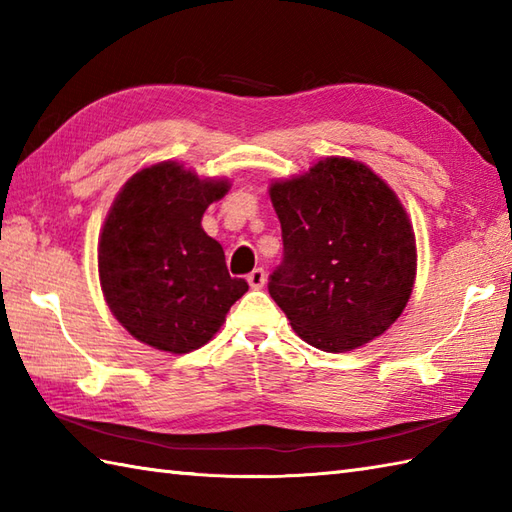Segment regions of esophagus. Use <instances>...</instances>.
I'll return each mask as SVG.
<instances>
[{
    "label": "esophagus",
    "instance_id": "1",
    "mask_svg": "<svg viewBox=\"0 0 512 512\" xmlns=\"http://www.w3.org/2000/svg\"><path fill=\"white\" fill-rule=\"evenodd\" d=\"M246 279H248V286L255 288V290L266 286V273H264V268H255L253 273H250Z\"/></svg>",
    "mask_w": 512,
    "mask_h": 512
}]
</instances>
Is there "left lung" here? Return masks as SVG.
Returning a JSON list of instances; mask_svg holds the SVG:
<instances>
[{
    "instance_id": "left-lung-1",
    "label": "left lung",
    "mask_w": 512,
    "mask_h": 512,
    "mask_svg": "<svg viewBox=\"0 0 512 512\" xmlns=\"http://www.w3.org/2000/svg\"><path fill=\"white\" fill-rule=\"evenodd\" d=\"M284 262L268 292L303 341L350 352L391 328L418 270L416 233L389 184L354 158L330 156L270 182Z\"/></svg>"
}]
</instances>
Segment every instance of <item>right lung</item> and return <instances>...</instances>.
Returning a JSON list of instances; mask_svg holds the SVG:
<instances>
[{"label": "right lung", "instance_id": "obj_1", "mask_svg": "<svg viewBox=\"0 0 512 512\" xmlns=\"http://www.w3.org/2000/svg\"><path fill=\"white\" fill-rule=\"evenodd\" d=\"M231 189L162 160L129 178L99 235V279L116 321L154 350L187 354L209 343L248 290L228 275L202 215Z\"/></svg>", "mask_w": 512, "mask_h": 512}]
</instances>
